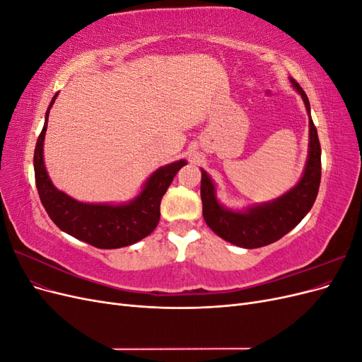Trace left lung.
I'll use <instances>...</instances> for the list:
<instances>
[{
    "label": "left lung",
    "instance_id": "obj_1",
    "mask_svg": "<svg viewBox=\"0 0 362 362\" xmlns=\"http://www.w3.org/2000/svg\"><path fill=\"white\" fill-rule=\"evenodd\" d=\"M310 115V101L299 83L291 78ZM322 178V148L317 129L310 116V152L303 177L288 193L270 204L252 206L245 213L226 210L216 199L214 184L202 170L201 198L206 225L226 242L240 247L255 249L276 242L290 233L311 210Z\"/></svg>",
    "mask_w": 362,
    "mask_h": 362
}]
</instances>
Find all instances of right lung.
I'll return each mask as SVG.
<instances>
[{"label":"right lung","mask_w":362,"mask_h":362,"mask_svg":"<svg viewBox=\"0 0 362 362\" xmlns=\"http://www.w3.org/2000/svg\"><path fill=\"white\" fill-rule=\"evenodd\" d=\"M45 115V125L37 137L35 149V178L42 205L51 221L62 231L100 249H117L129 246L154 231L160 221V202L177 172L184 166L180 160L163 166L151 175L145 189L134 201L125 205L83 204L54 187L43 164V140L48 127L49 108Z\"/></svg>","instance_id":"obj_1"}]
</instances>
